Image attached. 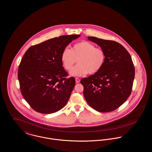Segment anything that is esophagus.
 Here are the masks:
<instances>
[{"label":"esophagus","mask_w":152,"mask_h":152,"mask_svg":"<svg viewBox=\"0 0 152 152\" xmlns=\"http://www.w3.org/2000/svg\"><path fill=\"white\" fill-rule=\"evenodd\" d=\"M75 80H76V83H79V82H80V79H79V78H77V77H76V78H75Z\"/></svg>","instance_id":"obj_1"}]
</instances>
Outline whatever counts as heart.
Segmentation results:
<instances>
[{
  "label": "heart",
  "instance_id": "1",
  "mask_svg": "<svg viewBox=\"0 0 152 152\" xmlns=\"http://www.w3.org/2000/svg\"><path fill=\"white\" fill-rule=\"evenodd\" d=\"M61 58L66 70H70L77 60L78 65L72 69L70 75L81 76L87 73L94 75L101 70L106 61V53L102 48L95 47L91 42L82 41L74 44L70 50L65 48Z\"/></svg>",
  "mask_w": 152,
  "mask_h": 152
}]
</instances>
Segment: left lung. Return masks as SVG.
Masks as SVG:
<instances>
[{
	"instance_id": "left-lung-1",
	"label": "left lung",
	"mask_w": 152,
	"mask_h": 152,
	"mask_svg": "<svg viewBox=\"0 0 152 152\" xmlns=\"http://www.w3.org/2000/svg\"><path fill=\"white\" fill-rule=\"evenodd\" d=\"M88 39L105 51V64L98 73L83 78L84 96L91 107L110 112L123 105L131 93L135 68L127 50L115 41L93 36Z\"/></svg>"
}]
</instances>
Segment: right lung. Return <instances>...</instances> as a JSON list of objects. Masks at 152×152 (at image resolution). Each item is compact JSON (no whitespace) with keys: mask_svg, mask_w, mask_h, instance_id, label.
Returning a JSON list of instances; mask_svg holds the SVG:
<instances>
[{"mask_svg":"<svg viewBox=\"0 0 152 152\" xmlns=\"http://www.w3.org/2000/svg\"><path fill=\"white\" fill-rule=\"evenodd\" d=\"M80 35H63L29 47L18 70L21 92L35 111L50 114L67 104L75 86L73 77L67 78L61 54Z\"/></svg>","mask_w":152,"mask_h":152,"instance_id":"add662e5","label":"right lung"}]
</instances>
